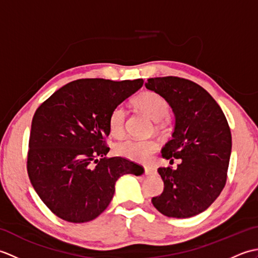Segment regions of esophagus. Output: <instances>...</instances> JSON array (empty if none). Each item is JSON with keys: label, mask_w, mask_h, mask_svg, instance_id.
I'll use <instances>...</instances> for the list:
<instances>
[{"label": "esophagus", "mask_w": 258, "mask_h": 258, "mask_svg": "<svg viewBox=\"0 0 258 258\" xmlns=\"http://www.w3.org/2000/svg\"><path fill=\"white\" fill-rule=\"evenodd\" d=\"M145 169V173L146 175H150V174H154L156 172V169L153 167V166H144Z\"/></svg>", "instance_id": "esophagus-1"}]
</instances>
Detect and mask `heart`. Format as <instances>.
Wrapping results in <instances>:
<instances>
[{
  "label": "heart",
  "mask_w": 258,
  "mask_h": 258,
  "mask_svg": "<svg viewBox=\"0 0 258 258\" xmlns=\"http://www.w3.org/2000/svg\"><path fill=\"white\" fill-rule=\"evenodd\" d=\"M134 104L140 111L155 122L165 118L168 114V104L164 98L154 92H143L134 98ZM126 111L123 105H117L112 109L108 116V130L114 138H120L124 133ZM158 147L154 140L128 139L119 142L114 147L115 154L132 161L144 162L151 157Z\"/></svg>",
  "instance_id": "heart-1"
}]
</instances>
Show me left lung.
Returning <instances> with one entry per match:
<instances>
[{
    "label": "left lung",
    "mask_w": 258,
    "mask_h": 258,
    "mask_svg": "<svg viewBox=\"0 0 258 258\" xmlns=\"http://www.w3.org/2000/svg\"><path fill=\"white\" fill-rule=\"evenodd\" d=\"M147 90L160 94L172 107L175 127L162 156L177 168L160 167L164 182L152 203L163 215L187 218L210 207L224 188L232 152V135L222 108L210 93L194 82L166 76L149 79Z\"/></svg>",
    "instance_id": "obj_1"
}]
</instances>
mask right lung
I'll use <instances>...</instances> for the list:
<instances>
[{"label":"right lung","instance_id":"add662e5","mask_svg":"<svg viewBox=\"0 0 258 258\" xmlns=\"http://www.w3.org/2000/svg\"><path fill=\"white\" fill-rule=\"evenodd\" d=\"M143 82L76 80L36 109L27 174L40 199L59 218L71 223L94 220L111 203L120 176L144 173L143 167L126 158L104 157L109 151L105 145L109 114Z\"/></svg>","mask_w":258,"mask_h":258}]
</instances>
